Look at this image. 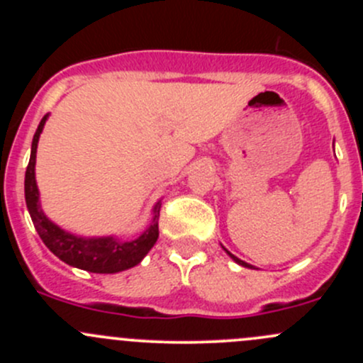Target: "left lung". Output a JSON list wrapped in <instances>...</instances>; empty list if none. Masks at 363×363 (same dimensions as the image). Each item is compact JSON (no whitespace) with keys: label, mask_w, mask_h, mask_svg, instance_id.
<instances>
[{"label":"left lung","mask_w":363,"mask_h":363,"mask_svg":"<svg viewBox=\"0 0 363 363\" xmlns=\"http://www.w3.org/2000/svg\"><path fill=\"white\" fill-rule=\"evenodd\" d=\"M223 250H225V247H223ZM226 252H228V256H230V258H232L233 259V262H235V263H239V265H242V267H247V269H255V267H252V265H250V263H246V262H242V259H239V258H237V256L235 255H232V252H230L228 250H225Z\"/></svg>","instance_id":"1"}]
</instances>
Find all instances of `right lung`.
Masks as SVG:
<instances>
[{"label": "right lung", "mask_w": 363, "mask_h": 363, "mask_svg": "<svg viewBox=\"0 0 363 363\" xmlns=\"http://www.w3.org/2000/svg\"><path fill=\"white\" fill-rule=\"evenodd\" d=\"M49 117H42L36 133L33 137L31 156H29L28 168H26L24 179V195L26 205H28L29 216L33 219L36 232L40 239L43 240L47 247L54 252L60 259H63L68 265L77 267V269L87 270L94 274H116L123 270L131 269L138 265L144 259V256L151 251L158 240V219L161 202H158L152 208V223L149 228L137 237L135 240H119L116 237H93V239H84L73 233L65 232L57 225H54L40 207V193L35 179V163H36V147H38V138L42 133L45 121Z\"/></svg>", "instance_id": "1"}]
</instances>
